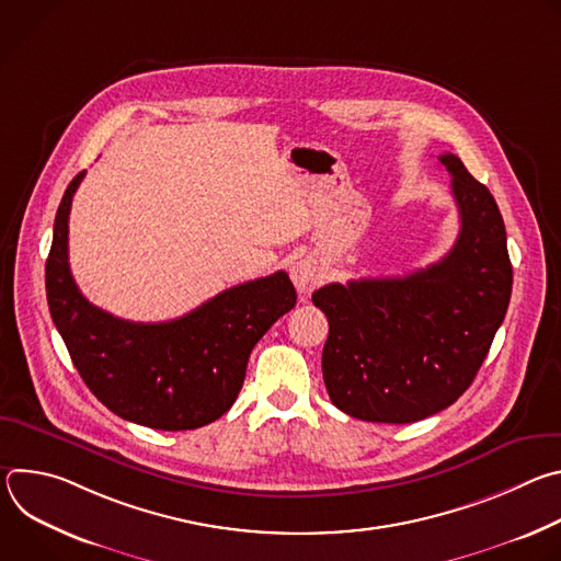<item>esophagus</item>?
<instances>
[{
  "instance_id": "1",
  "label": "esophagus",
  "mask_w": 561,
  "mask_h": 561,
  "mask_svg": "<svg viewBox=\"0 0 561 561\" xmlns=\"http://www.w3.org/2000/svg\"><path fill=\"white\" fill-rule=\"evenodd\" d=\"M290 279L299 295H310L319 284L324 282V268L314 257H299L290 268Z\"/></svg>"
}]
</instances>
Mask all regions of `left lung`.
<instances>
[{
  "mask_svg": "<svg viewBox=\"0 0 561 561\" xmlns=\"http://www.w3.org/2000/svg\"><path fill=\"white\" fill-rule=\"evenodd\" d=\"M459 208L455 247L407 277L351 279L312 293L329 319L322 370L351 417L411 424L448 409L484 364L513 290L506 228L491 191L439 154Z\"/></svg>",
  "mask_w": 561,
  "mask_h": 561,
  "instance_id": "left-lung-1",
  "label": "left lung"
}]
</instances>
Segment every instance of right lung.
I'll return each instance as SVG.
<instances>
[{
  "mask_svg": "<svg viewBox=\"0 0 561 561\" xmlns=\"http://www.w3.org/2000/svg\"><path fill=\"white\" fill-rule=\"evenodd\" d=\"M84 175L61 197L46 260L50 317L77 373L108 411L148 428L193 431L219 420L242 390L251 351L295 306V286L277 271L159 324L93 306L68 266V213Z\"/></svg>",
  "mask_w": 561,
  "mask_h": 561,
  "instance_id": "add662e5",
  "label": "right lung"
}]
</instances>
